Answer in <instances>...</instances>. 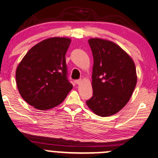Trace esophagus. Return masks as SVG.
Returning <instances> with one entry per match:
<instances>
[{"instance_id":"1","label":"esophagus","mask_w":158,"mask_h":158,"mask_svg":"<svg viewBox=\"0 0 158 158\" xmlns=\"http://www.w3.org/2000/svg\"><path fill=\"white\" fill-rule=\"evenodd\" d=\"M81 79H78V80H76V83H77V85H80L81 83Z\"/></svg>"}]
</instances>
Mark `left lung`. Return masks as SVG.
<instances>
[{"mask_svg": "<svg viewBox=\"0 0 158 158\" xmlns=\"http://www.w3.org/2000/svg\"><path fill=\"white\" fill-rule=\"evenodd\" d=\"M88 43L94 57L93 97L87 106L100 117L114 115L128 103L137 85L135 62L113 41L95 38Z\"/></svg>", "mask_w": 158, "mask_h": 158, "instance_id": "left-lung-1", "label": "left lung"}]
</instances>
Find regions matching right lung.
I'll use <instances>...</instances> for the list:
<instances>
[{
	"label": "right lung",
	"instance_id": "right-lung-1",
	"mask_svg": "<svg viewBox=\"0 0 158 158\" xmlns=\"http://www.w3.org/2000/svg\"><path fill=\"white\" fill-rule=\"evenodd\" d=\"M71 39L43 40L27 52L16 69V84L21 97L36 109H51L61 104L73 88L67 77L65 54Z\"/></svg>",
	"mask_w": 158,
	"mask_h": 158
}]
</instances>
